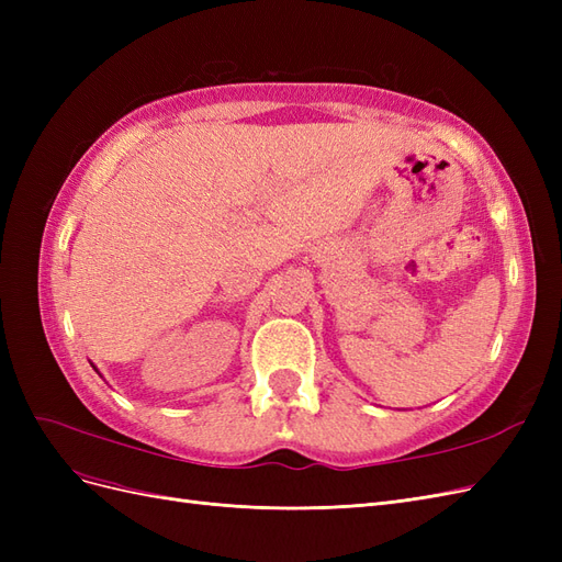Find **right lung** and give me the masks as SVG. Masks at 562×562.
Here are the masks:
<instances>
[{
  "mask_svg": "<svg viewBox=\"0 0 562 562\" xmlns=\"http://www.w3.org/2000/svg\"><path fill=\"white\" fill-rule=\"evenodd\" d=\"M91 366H93V363H91ZM93 370H95V372H98V368H95V366H93ZM98 375H100V372H98Z\"/></svg>",
  "mask_w": 562,
  "mask_h": 562,
  "instance_id": "add662e5",
  "label": "right lung"
}]
</instances>
